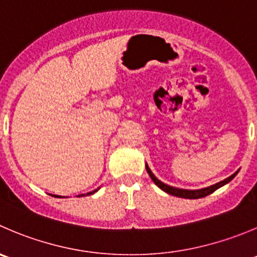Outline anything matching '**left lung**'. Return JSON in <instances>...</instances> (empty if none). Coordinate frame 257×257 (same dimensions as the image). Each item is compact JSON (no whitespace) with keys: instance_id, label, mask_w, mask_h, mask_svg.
I'll return each instance as SVG.
<instances>
[{"instance_id":"1","label":"left lung","mask_w":257,"mask_h":257,"mask_svg":"<svg viewBox=\"0 0 257 257\" xmlns=\"http://www.w3.org/2000/svg\"><path fill=\"white\" fill-rule=\"evenodd\" d=\"M146 169L147 172H148L149 177L152 178V181L154 182V183L157 184V186L159 187L161 189H163L164 192H167L168 195H172V196H177V197H182V198H189V200H196V198H202V197H206V196L211 195V193H213V192L216 191V189H218L220 187H222L223 184L228 183V182L231 181V179H233V177L237 174V172L236 173H233L232 176H230L228 178L223 179V181L218 182V183L213 184V186H210L207 187V188H202V189H181V188H176V187H172V186H168V184H164L163 182L159 181L158 178H157L156 176H154L153 173H152V171L149 169V167L146 164Z\"/></svg>"}]
</instances>
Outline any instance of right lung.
I'll list each match as a JSON object with an SVG mask.
<instances>
[{"label":"right lung","instance_id":"right-lung-1","mask_svg":"<svg viewBox=\"0 0 257 257\" xmlns=\"http://www.w3.org/2000/svg\"><path fill=\"white\" fill-rule=\"evenodd\" d=\"M96 191H98V189H95V191H93V192H89V193H86V196H89V195H93V193H95ZM81 196H85V195H81ZM54 197H60V196H54ZM79 197H80V196H79Z\"/></svg>","mask_w":257,"mask_h":257}]
</instances>
